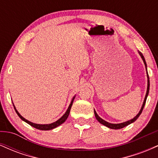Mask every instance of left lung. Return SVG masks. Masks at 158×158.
Returning <instances> with one entry per match:
<instances>
[{
  "label": "left lung",
  "mask_w": 158,
  "mask_h": 158,
  "mask_svg": "<svg viewBox=\"0 0 158 158\" xmlns=\"http://www.w3.org/2000/svg\"><path fill=\"white\" fill-rule=\"evenodd\" d=\"M139 55L141 56V57H142L143 60V62H144L145 64V66H146V61H145V59L144 57H143V54L141 53V52H139ZM147 77H148V87H147V91H146V97H145V99H144V102H143V106L142 108H141V110H139V112L138 113V114H137V116H136L135 117H134L133 119H131V120H128L127 121V122H125V123H119V124H112V123H109L108 122H106V121H105L104 119H102V118H100V117H99V116L97 115V112L94 110V114H95V117L96 118H97V119L98 121H99V123H101V124L104 125V126H106L107 127H108V128H112V129H119V128H123V127L128 126V125L131 124V123H134L135 121L137 119L138 117H139V115H140L141 113H142L143 111V108H144L145 106V104H146V99H147V97H148V91H149V77H148V72H147Z\"/></svg>",
  "instance_id": "1"
}]
</instances>
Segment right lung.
<instances>
[{"label": "right lung", "mask_w": 158, "mask_h": 158, "mask_svg": "<svg viewBox=\"0 0 158 158\" xmlns=\"http://www.w3.org/2000/svg\"><path fill=\"white\" fill-rule=\"evenodd\" d=\"M73 99H74V97L73 98V99H72L71 101V103L70 104V106H69V108H68V110H67V111L65 112V114H64V115L62 116V117H61L60 119H58L57 121H56L55 123H51V124H47V125H40V124H35V123H32L31 122H30V121L27 120L26 119H24L23 117H22V116L20 114L19 112H18V110L15 109V107L14 106V108H15L16 113H17L18 115H19V117L21 118L22 120L24 121V122H26L27 123H28L29 125H30V126L34 127V128H37V129H39V130H43V131H47V130H50V129H52V128H56L57 126H60L61 124H62L64 122L65 120H66L67 118L69 116V114H70V108H71V106L72 105H73Z\"/></svg>", "instance_id": "1"}]
</instances>
